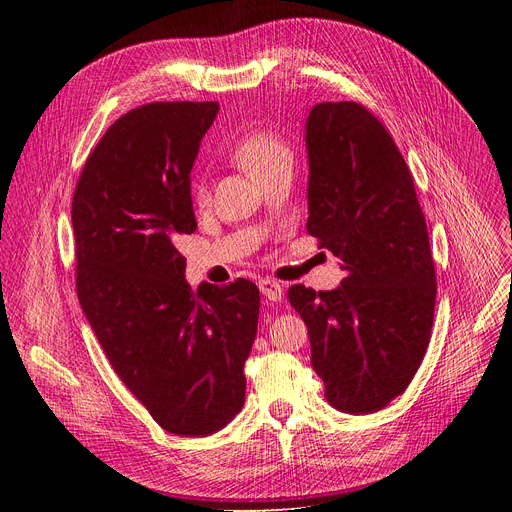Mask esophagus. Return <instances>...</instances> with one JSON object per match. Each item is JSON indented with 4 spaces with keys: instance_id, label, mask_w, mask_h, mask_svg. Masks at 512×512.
I'll use <instances>...</instances> for the list:
<instances>
[{
    "instance_id": "1",
    "label": "esophagus",
    "mask_w": 512,
    "mask_h": 512,
    "mask_svg": "<svg viewBox=\"0 0 512 512\" xmlns=\"http://www.w3.org/2000/svg\"><path fill=\"white\" fill-rule=\"evenodd\" d=\"M259 290H261L263 297L267 301H272V303H278L284 297V286L280 282H276V280H270V278L259 280Z\"/></svg>"
}]
</instances>
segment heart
<instances>
[{"mask_svg": "<svg viewBox=\"0 0 512 512\" xmlns=\"http://www.w3.org/2000/svg\"><path fill=\"white\" fill-rule=\"evenodd\" d=\"M234 159L240 164L242 170H247L251 176H259L261 172L270 170L276 161L290 157V151L286 143L278 137V134L259 128L251 130L236 141L232 149ZM197 199L205 201V186H197Z\"/></svg>", "mask_w": 512, "mask_h": 512, "instance_id": "obj_1", "label": "heart"}]
</instances>
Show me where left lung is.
<instances>
[{
    "instance_id": "obj_1",
    "label": "left lung",
    "mask_w": 512,
    "mask_h": 512,
    "mask_svg": "<svg viewBox=\"0 0 512 512\" xmlns=\"http://www.w3.org/2000/svg\"><path fill=\"white\" fill-rule=\"evenodd\" d=\"M307 232L342 263L334 290L288 288L311 365L342 413H375L411 384L434 324L436 270L413 176L361 103L326 101L305 122Z\"/></svg>"
}]
</instances>
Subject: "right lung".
<instances>
[{"label": "right lung", "mask_w": 512, "mask_h": 512, "mask_svg": "<svg viewBox=\"0 0 512 512\" xmlns=\"http://www.w3.org/2000/svg\"><path fill=\"white\" fill-rule=\"evenodd\" d=\"M220 103H149L114 122L72 199L76 292L118 378L176 436L203 438L245 405L259 290L184 280L191 170Z\"/></svg>", "instance_id": "obj_1"}]
</instances>
